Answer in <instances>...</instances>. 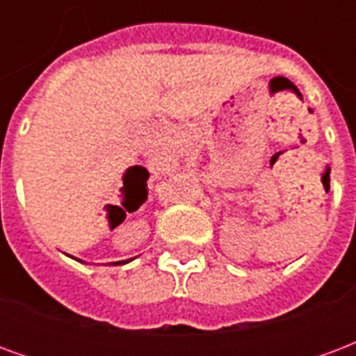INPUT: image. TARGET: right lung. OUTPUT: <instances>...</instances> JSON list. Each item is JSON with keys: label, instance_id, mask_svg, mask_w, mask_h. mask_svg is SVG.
Returning <instances> with one entry per match:
<instances>
[{"label": "right lung", "instance_id": "right-lung-1", "mask_svg": "<svg viewBox=\"0 0 356 356\" xmlns=\"http://www.w3.org/2000/svg\"><path fill=\"white\" fill-rule=\"evenodd\" d=\"M120 263H124V261H120Z\"/></svg>", "mask_w": 356, "mask_h": 356}]
</instances>
